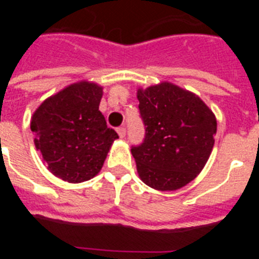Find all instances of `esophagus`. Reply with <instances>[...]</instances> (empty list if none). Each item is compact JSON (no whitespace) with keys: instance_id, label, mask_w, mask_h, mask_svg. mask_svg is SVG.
<instances>
[{"instance_id":"34e87169","label":"esophagus","mask_w":259,"mask_h":259,"mask_svg":"<svg viewBox=\"0 0 259 259\" xmlns=\"http://www.w3.org/2000/svg\"><path fill=\"white\" fill-rule=\"evenodd\" d=\"M116 132H118V135H119V137H124L125 136V127L124 125H122V127H119L118 130H116Z\"/></svg>"}]
</instances>
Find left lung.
<instances>
[{
	"mask_svg": "<svg viewBox=\"0 0 259 259\" xmlns=\"http://www.w3.org/2000/svg\"><path fill=\"white\" fill-rule=\"evenodd\" d=\"M137 100L145 137L131 152L140 179L157 191L182 188L211 154L215 115L198 96L166 81L139 89Z\"/></svg>",
	"mask_w": 259,
	"mask_h": 259,
	"instance_id": "8db88e82",
	"label": "left lung"
}]
</instances>
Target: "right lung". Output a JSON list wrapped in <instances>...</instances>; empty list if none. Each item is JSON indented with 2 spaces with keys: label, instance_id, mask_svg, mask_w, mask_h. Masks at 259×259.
Wrapping results in <instances>:
<instances>
[{
  "label": "right lung",
  "instance_id": "add662e5",
  "mask_svg": "<svg viewBox=\"0 0 259 259\" xmlns=\"http://www.w3.org/2000/svg\"><path fill=\"white\" fill-rule=\"evenodd\" d=\"M102 87L71 84L47 98L31 119L36 149L50 172L68 183H81L100 172L118 134L98 110Z\"/></svg>",
  "mask_w": 259,
  "mask_h": 259
}]
</instances>
